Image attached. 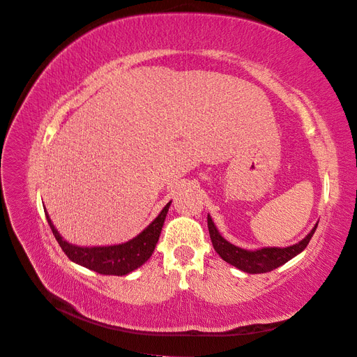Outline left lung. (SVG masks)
Returning <instances> with one entry per match:
<instances>
[{"mask_svg": "<svg viewBox=\"0 0 357 357\" xmlns=\"http://www.w3.org/2000/svg\"><path fill=\"white\" fill-rule=\"evenodd\" d=\"M207 222H208V232H210V238H211L214 250L219 253V256L225 262H228L248 274L268 273V271H273V269L278 266H282L283 264L290 261L291 257H295L298 253L304 250V248L308 245L311 236L314 235L317 229V225H316L305 238L295 245L284 247V248L268 247V248H261V250H256V252H248V250H244V248H240L226 241L219 234V231L215 229L210 214L207 215Z\"/></svg>", "mask_w": 357, "mask_h": 357, "instance_id": "left-lung-1", "label": "left lung"}]
</instances>
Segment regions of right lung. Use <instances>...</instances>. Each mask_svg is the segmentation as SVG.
Returning <instances> with one entry per match:
<instances>
[{
    "label": "right lung",
    "instance_id": "add662e5",
    "mask_svg": "<svg viewBox=\"0 0 357 357\" xmlns=\"http://www.w3.org/2000/svg\"><path fill=\"white\" fill-rule=\"evenodd\" d=\"M169 204L171 202L165 205L158 218L150 223L142 234L137 235L135 238L123 244L107 247H79L68 244L66 240H62V236L55 229V226H53L47 213L46 219L50 225L53 235H55L56 241L62 248V252L66 253L73 262L83 265L102 275H125L134 271L138 266H142L147 259L152 256L156 243L159 240L162 226H164Z\"/></svg>",
    "mask_w": 357,
    "mask_h": 357
}]
</instances>
